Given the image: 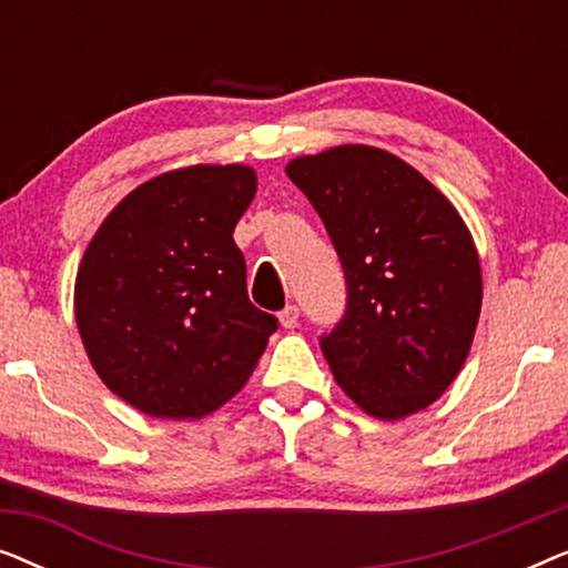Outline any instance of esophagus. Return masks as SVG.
<instances>
[{
    "label": "esophagus",
    "mask_w": 568,
    "mask_h": 568,
    "mask_svg": "<svg viewBox=\"0 0 568 568\" xmlns=\"http://www.w3.org/2000/svg\"><path fill=\"white\" fill-rule=\"evenodd\" d=\"M297 321H300V307L297 305H286L282 313H278V323H282L284 328H297Z\"/></svg>",
    "instance_id": "obj_1"
}]
</instances>
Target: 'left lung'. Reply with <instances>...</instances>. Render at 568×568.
I'll list each match as a JSON object with an SVG mask.
<instances>
[{
    "label": "left lung",
    "mask_w": 568,
    "mask_h": 568,
    "mask_svg": "<svg viewBox=\"0 0 568 568\" xmlns=\"http://www.w3.org/2000/svg\"><path fill=\"white\" fill-rule=\"evenodd\" d=\"M286 175L321 214L346 274V315L321 338L341 390L385 422L432 406L468 359L484 300L463 216L377 146L294 158Z\"/></svg>",
    "instance_id": "obj_1"
}]
</instances>
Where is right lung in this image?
<instances>
[{
    "label": "right lung",
    "mask_w": 568,
    "mask_h": 568,
    "mask_svg": "<svg viewBox=\"0 0 568 568\" xmlns=\"http://www.w3.org/2000/svg\"><path fill=\"white\" fill-rule=\"evenodd\" d=\"M258 189L247 165H191L136 185L82 255L74 317L108 390L158 418H201L253 375L276 317L247 300L232 240Z\"/></svg>",
    "instance_id": "obj_1"
}]
</instances>
